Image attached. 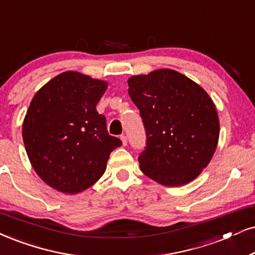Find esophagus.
Listing matches in <instances>:
<instances>
[{"label":"esophagus","instance_id":"1","mask_svg":"<svg viewBox=\"0 0 255 255\" xmlns=\"http://www.w3.org/2000/svg\"><path fill=\"white\" fill-rule=\"evenodd\" d=\"M120 138H121V141H122V143H124V146H127V136H126V135H121L120 136Z\"/></svg>","mask_w":255,"mask_h":255}]
</instances>
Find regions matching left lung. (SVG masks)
I'll list each match as a JSON object with an SVG mask.
<instances>
[{
  "mask_svg": "<svg viewBox=\"0 0 255 255\" xmlns=\"http://www.w3.org/2000/svg\"><path fill=\"white\" fill-rule=\"evenodd\" d=\"M128 94L146 131L137 160L144 175L165 186L191 182L208 165L220 126L207 93L172 69L128 80Z\"/></svg>",
  "mask_w": 255,
  "mask_h": 255,
  "instance_id": "obj_1",
  "label": "left lung"
}]
</instances>
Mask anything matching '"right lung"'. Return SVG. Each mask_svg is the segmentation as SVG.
Returning a JSON list of instances; mask_svg holds the SVG:
<instances>
[{
	"mask_svg": "<svg viewBox=\"0 0 255 255\" xmlns=\"http://www.w3.org/2000/svg\"><path fill=\"white\" fill-rule=\"evenodd\" d=\"M106 88L107 82L64 72L31 100L22 127L24 147L37 175L57 191L75 194L94 185L122 144L96 111Z\"/></svg>",
	"mask_w": 255,
	"mask_h": 255,
	"instance_id": "right-lung-1",
	"label": "right lung"
}]
</instances>
